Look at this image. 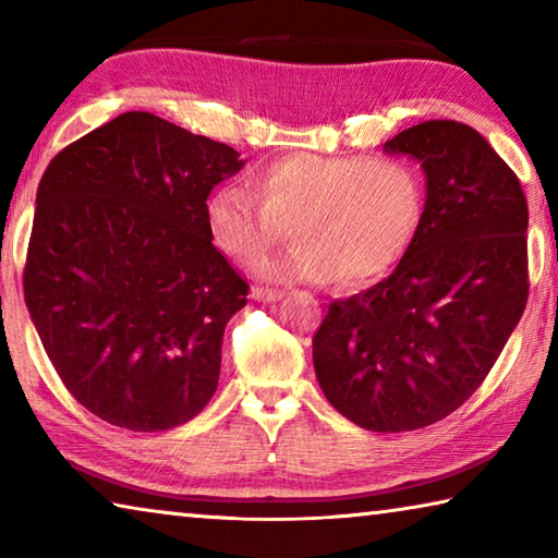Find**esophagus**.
<instances>
[{
    "label": "esophagus",
    "instance_id": "obj_1",
    "mask_svg": "<svg viewBox=\"0 0 558 558\" xmlns=\"http://www.w3.org/2000/svg\"><path fill=\"white\" fill-rule=\"evenodd\" d=\"M282 295L280 290H272V288H253V298L258 302H276Z\"/></svg>",
    "mask_w": 558,
    "mask_h": 558
}]
</instances>
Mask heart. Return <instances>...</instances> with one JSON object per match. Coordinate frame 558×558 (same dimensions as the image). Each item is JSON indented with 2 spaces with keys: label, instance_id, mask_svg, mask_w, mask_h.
Returning <instances> with one entry per match:
<instances>
[{
  "label": "heart",
  "instance_id": "b5f03b06",
  "mask_svg": "<svg viewBox=\"0 0 558 558\" xmlns=\"http://www.w3.org/2000/svg\"><path fill=\"white\" fill-rule=\"evenodd\" d=\"M256 196L221 186L206 226L226 256L251 263L290 233L286 253L258 260L272 282L362 286L396 263L423 214V179L409 159L292 153L256 174Z\"/></svg>",
  "mask_w": 558,
  "mask_h": 558
}]
</instances>
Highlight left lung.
Segmentation results:
<instances>
[{
	"mask_svg": "<svg viewBox=\"0 0 558 558\" xmlns=\"http://www.w3.org/2000/svg\"><path fill=\"white\" fill-rule=\"evenodd\" d=\"M428 177L421 223L391 276L329 305L313 337L327 401L376 433L460 409L502 354L529 298L526 196L475 128L426 120L384 145Z\"/></svg>",
	"mask_w": 558,
	"mask_h": 558,
	"instance_id": "8db88e82",
	"label": "left lung"
}]
</instances>
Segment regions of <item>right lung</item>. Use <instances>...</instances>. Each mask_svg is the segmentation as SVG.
Returning <instances> with one entry per match:
<instances>
[{
    "label": "right lung",
    "instance_id": "right-lung-1",
    "mask_svg": "<svg viewBox=\"0 0 558 558\" xmlns=\"http://www.w3.org/2000/svg\"><path fill=\"white\" fill-rule=\"evenodd\" d=\"M241 167L233 147L143 110L46 167L24 300L65 389L112 426L169 430L211 401L248 282L211 243L206 199Z\"/></svg>",
    "mask_w": 558,
    "mask_h": 558
}]
</instances>
